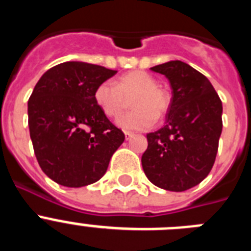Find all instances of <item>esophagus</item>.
<instances>
[{"label": "esophagus", "mask_w": 251, "mask_h": 251, "mask_svg": "<svg viewBox=\"0 0 251 251\" xmlns=\"http://www.w3.org/2000/svg\"><path fill=\"white\" fill-rule=\"evenodd\" d=\"M124 137H126V139H130L133 137V133H130V132H124Z\"/></svg>", "instance_id": "obj_1"}]
</instances>
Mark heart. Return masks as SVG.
I'll return each instance as SVG.
<instances>
[{
  "instance_id": "heart-1",
  "label": "heart",
  "mask_w": 251,
  "mask_h": 251,
  "mask_svg": "<svg viewBox=\"0 0 251 251\" xmlns=\"http://www.w3.org/2000/svg\"><path fill=\"white\" fill-rule=\"evenodd\" d=\"M134 108L130 113L118 119L124 129L142 130L152 127L156 117L166 114L170 105L167 93L158 88L156 79L145 72H130L117 79L103 81L97 86L94 100L101 112L109 118H118L127 108V100Z\"/></svg>"
}]
</instances>
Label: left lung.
Segmentation results:
<instances>
[{
	"label": "left lung",
	"instance_id": "obj_1",
	"mask_svg": "<svg viewBox=\"0 0 251 251\" xmlns=\"http://www.w3.org/2000/svg\"><path fill=\"white\" fill-rule=\"evenodd\" d=\"M165 75L172 99L165 126L148 133L142 156L146 176L157 187L181 192L210 174L223 130V103L205 75L172 60L151 68Z\"/></svg>",
	"mask_w": 251,
	"mask_h": 251
}]
</instances>
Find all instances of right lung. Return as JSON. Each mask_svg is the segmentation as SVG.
<instances>
[{"instance_id": "obj_1", "label": "right lung", "mask_w": 251, "mask_h": 251, "mask_svg": "<svg viewBox=\"0 0 251 251\" xmlns=\"http://www.w3.org/2000/svg\"><path fill=\"white\" fill-rule=\"evenodd\" d=\"M117 74L81 61L59 64L40 77L27 103L35 156L48 177L66 187L100 179L124 133L94 100L97 86Z\"/></svg>"}]
</instances>
